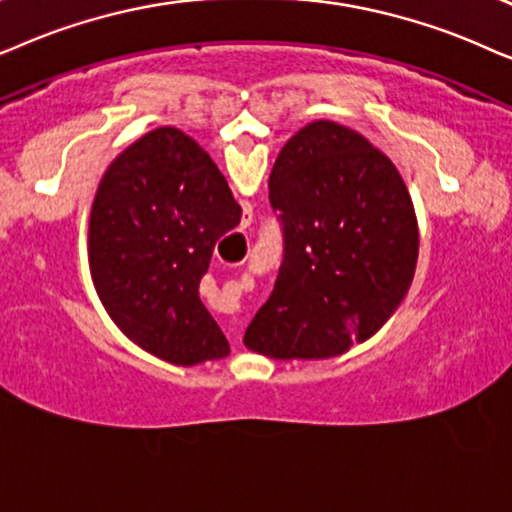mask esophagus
Instances as JSON below:
<instances>
[{"label": "esophagus", "mask_w": 512, "mask_h": 512, "mask_svg": "<svg viewBox=\"0 0 512 512\" xmlns=\"http://www.w3.org/2000/svg\"><path fill=\"white\" fill-rule=\"evenodd\" d=\"M227 335H229V339L231 342H238V339H241V323H229V327H227Z\"/></svg>", "instance_id": "34e87169"}]
</instances>
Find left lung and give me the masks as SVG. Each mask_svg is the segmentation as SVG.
Here are the masks:
<instances>
[{
  "label": "left lung",
  "mask_w": 512,
  "mask_h": 512,
  "mask_svg": "<svg viewBox=\"0 0 512 512\" xmlns=\"http://www.w3.org/2000/svg\"><path fill=\"white\" fill-rule=\"evenodd\" d=\"M269 201L283 227V262L245 346L316 360L372 337L417 269V215L398 168L351 128L313 121L278 154Z\"/></svg>",
  "instance_id": "left-lung-1"
}]
</instances>
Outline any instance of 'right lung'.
<instances>
[{"instance_id":"1","label":"right lung","mask_w":512,"mask_h":512,"mask_svg":"<svg viewBox=\"0 0 512 512\" xmlns=\"http://www.w3.org/2000/svg\"><path fill=\"white\" fill-rule=\"evenodd\" d=\"M241 206L199 142L156 128L109 163L88 222L98 297L119 330L173 365L229 356V342L199 297L217 238Z\"/></svg>"}]
</instances>
